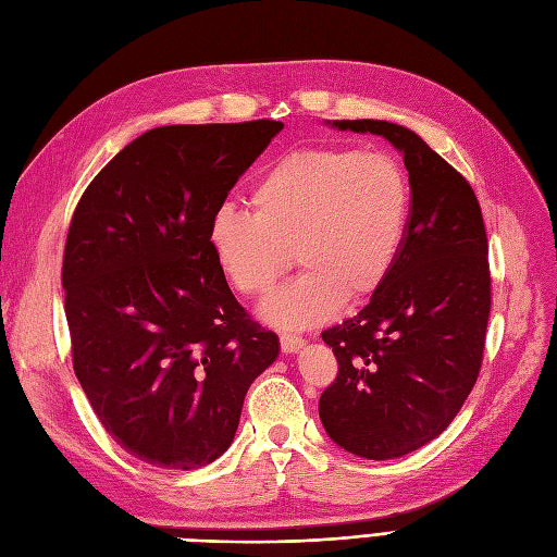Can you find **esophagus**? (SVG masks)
I'll use <instances>...</instances> for the list:
<instances>
[{
  "instance_id": "1",
  "label": "esophagus",
  "mask_w": 557,
  "mask_h": 557,
  "mask_svg": "<svg viewBox=\"0 0 557 557\" xmlns=\"http://www.w3.org/2000/svg\"><path fill=\"white\" fill-rule=\"evenodd\" d=\"M305 339H301V336H295V334H281V350L285 352V356H288V352H297V350H301L305 348Z\"/></svg>"
}]
</instances>
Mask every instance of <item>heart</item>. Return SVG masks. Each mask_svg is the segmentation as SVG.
<instances>
[{
	"label": "heart",
	"mask_w": 557,
	"mask_h": 557,
	"mask_svg": "<svg viewBox=\"0 0 557 557\" xmlns=\"http://www.w3.org/2000/svg\"><path fill=\"white\" fill-rule=\"evenodd\" d=\"M250 215L218 209L209 246L244 297H260L295 262L305 274L269 297L260 315L276 327L323 323L360 307L391 278L409 230L411 183L387 153L348 146L299 148L252 185Z\"/></svg>",
	"instance_id": "b5f03b06"
}]
</instances>
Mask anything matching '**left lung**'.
I'll return each instance as SVG.
<instances>
[{
	"mask_svg": "<svg viewBox=\"0 0 557 557\" xmlns=\"http://www.w3.org/2000/svg\"><path fill=\"white\" fill-rule=\"evenodd\" d=\"M391 141L411 183L409 230L391 278L369 305L323 332L339 372L318 413L334 444L393 460L436 440L479 379L491 269L479 199L418 137L385 121H334Z\"/></svg>",
	"mask_w": 557,
	"mask_h": 557,
	"instance_id": "8db88e82",
	"label": "left lung"
}]
</instances>
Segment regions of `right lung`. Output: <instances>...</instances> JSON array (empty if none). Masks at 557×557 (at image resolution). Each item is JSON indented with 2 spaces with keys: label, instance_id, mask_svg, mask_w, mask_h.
Returning a JSON list of instances; mask_svg holds the SVG:
<instances>
[{
  "label": "right lung",
  "instance_id": "obj_1",
  "mask_svg": "<svg viewBox=\"0 0 557 557\" xmlns=\"http://www.w3.org/2000/svg\"><path fill=\"white\" fill-rule=\"evenodd\" d=\"M283 129L166 125L127 144L83 193L62 260L76 379L134 458L197 469L230 448L278 336L234 299L209 223Z\"/></svg>",
  "mask_w": 557,
  "mask_h": 557
}]
</instances>
